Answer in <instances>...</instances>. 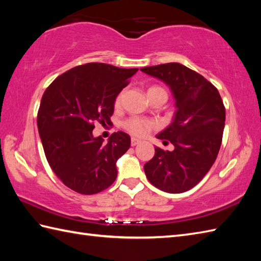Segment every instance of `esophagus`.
<instances>
[{
    "mask_svg": "<svg viewBox=\"0 0 261 261\" xmlns=\"http://www.w3.org/2000/svg\"><path fill=\"white\" fill-rule=\"evenodd\" d=\"M141 141L139 139H137V138H131V146L135 147L137 145H139Z\"/></svg>",
    "mask_w": 261,
    "mask_h": 261,
    "instance_id": "esophagus-1",
    "label": "esophagus"
}]
</instances>
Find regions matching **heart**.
Wrapping results in <instances>:
<instances>
[{
  "label": "heart",
  "instance_id": "heart-1",
  "mask_svg": "<svg viewBox=\"0 0 261 261\" xmlns=\"http://www.w3.org/2000/svg\"><path fill=\"white\" fill-rule=\"evenodd\" d=\"M158 92H165V90L156 85L150 86L148 88V96ZM122 96H123V92H120L118 95H116L114 99L115 107H120V104L122 102ZM156 125L157 123L153 120L142 119V118H139V116H131V118L125 120L123 123L124 129L129 132V134L134 135L136 137H146L149 132L153 129V127H156Z\"/></svg>",
  "mask_w": 261,
  "mask_h": 261
}]
</instances>
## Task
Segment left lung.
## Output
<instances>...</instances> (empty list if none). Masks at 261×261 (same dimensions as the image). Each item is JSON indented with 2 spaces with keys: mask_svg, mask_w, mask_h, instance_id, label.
<instances>
[{
  "mask_svg": "<svg viewBox=\"0 0 261 261\" xmlns=\"http://www.w3.org/2000/svg\"><path fill=\"white\" fill-rule=\"evenodd\" d=\"M140 70L170 87L177 108L173 122L157 136L173 143L175 149L154 148V156L143 167L146 176L164 192H186L202 180L218 157L225 122L223 101L212 83L181 64Z\"/></svg>",
  "mask_w": 261,
  "mask_h": 261,
  "instance_id": "8db88e82",
  "label": "left lung"
}]
</instances>
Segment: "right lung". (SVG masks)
<instances>
[{
  "label": "right lung",
  "mask_w": 261,
  "mask_h": 261,
  "mask_svg": "<svg viewBox=\"0 0 261 261\" xmlns=\"http://www.w3.org/2000/svg\"><path fill=\"white\" fill-rule=\"evenodd\" d=\"M137 71L88 63L59 75L43 93L37 116L43 151L70 190L93 195L114 182L116 160L130 148V137L118 131L104 143L93 129L97 122L111 123L114 99Z\"/></svg>",
  "instance_id": "obj_1"
}]
</instances>
